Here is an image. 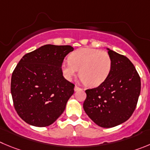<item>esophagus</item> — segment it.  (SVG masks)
<instances>
[{
  "mask_svg": "<svg viewBox=\"0 0 150 150\" xmlns=\"http://www.w3.org/2000/svg\"><path fill=\"white\" fill-rule=\"evenodd\" d=\"M74 89H75V92H76V91H78V90H79V89H81V88L78 87V86H75V88H74Z\"/></svg>",
  "mask_w": 150,
  "mask_h": 150,
  "instance_id": "34e87169",
  "label": "esophagus"
}]
</instances>
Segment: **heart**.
Returning <instances> with one entry per match:
<instances>
[{
	"instance_id": "heart-1",
	"label": "heart",
	"mask_w": 150,
	"mask_h": 150,
	"mask_svg": "<svg viewBox=\"0 0 150 150\" xmlns=\"http://www.w3.org/2000/svg\"><path fill=\"white\" fill-rule=\"evenodd\" d=\"M111 67V57L107 52L82 48L69 54V61L61 64V71L64 78L71 81L79 69L82 81L87 86H96L107 79Z\"/></svg>"
}]
</instances>
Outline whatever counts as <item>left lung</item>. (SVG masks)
Segmentation results:
<instances>
[{
  "label": "left lung",
  "instance_id": "obj_1",
  "mask_svg": "<svg viewBox=\"0 0 150 150\" xmlns=\"http://www.w3.org/2000/svg\"><path fill=\"white\" fill-rule=\"evenodd\" d=\"M112 67L107 79L98 87L86 89L83 110L98 126L110 128L131 117L141 92V78L132 63L110 49Z\"/></svg>",
  "mask_w": 150,
  "mask_h": 150
}]
</instances>
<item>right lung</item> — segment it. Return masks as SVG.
Masks as SVG:
<instances>
[{
    "instance_id": "add662e5",
    "label": "right lung",
    "mask_w": 150,
    "mask_h": 150,
    "mask_svg": "<svg viewBox=\"0 0 150 150\" xmlns=\"http://www.w3.org/2000/svg\"><path fill=\"white\" fill-rule=\"evenodd\" d=\"M71 46L47 44L25 54L12 75L11 94L18 115L38 127L54 122L74 93L73 83L63 76L61 64Z\"/></svg>"
}]
</instances>
